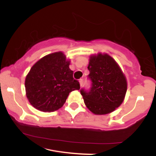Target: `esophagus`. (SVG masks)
Wrapping results in <instances>:
<instances>
[{"instance_id":"esophagus-1","label":"esophagus","mask_w":156,"mask_h":156,"mask_svg":"<svg viewBox=\"0 0 156 156\" xmlns=\"http://www.w3.org/2000/svg\"><path fill=\"white\" fill-rule=\"evenodd\" d=\"M79 83H80V87H82V86H83V80L82 79V78H80V79L79 80Z\"/></svg>"}]
</instances>
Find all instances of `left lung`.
Here are the masks:
<instances>
[{"label": "left lung", "instance_id": "obj_1", "mask_svg": "<svg viewBox=\"0 0 156 156\" xmlns=\"http://www.w3.org/2000/svg\"><path fill=\"white\" fill-rule=\"evenodd\" d=\"M88 69L91 87L80 90L85 105L94 114L114 112L123 102L127 91L121 69L110 55L99 53L91 57Z\"/></svg>", "mask_w": 156, "mask_h": 156}]
</instances>
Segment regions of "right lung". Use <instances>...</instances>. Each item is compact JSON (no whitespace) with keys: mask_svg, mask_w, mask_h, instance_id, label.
I'll return each instance as SVG.
<instances>
[{"mask_svg":"<svg viewBox=\"0 0 156 156\" xmlns=\"http://www.w3.org/2000/svg\"><path fill=\"white\" fill-rule=\"evenodd\" d=\"M69 62L62 52L51 53L36 63L25 81L26 96L34 108L51 112L62 108L69 92L80 89Z\"/></svg>","mask_w":156,"mask_h":156,"instance_id":"1","label":"right lung"}]
</instances>
